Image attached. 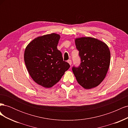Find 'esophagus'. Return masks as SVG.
<instances>
[{
  "instance_id": "obj_1",
  "label": "esophagus",
  "mask_w": 128,
  "mask_h": 128,
  "mask_svg": "<svg viewBox=\"0 0 128 128\" xmlns=\"http://www.w3.org/2000/svg\"><path fill=\"white\" fill-rule=\"evenodd\" d=\"M67 62H68V63L70 64V65H71L72 64V60H68V61H67Z\"/></svg>"
}]
</instances>
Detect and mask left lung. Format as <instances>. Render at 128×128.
<instances>
[{"label":"left lung","mask_w":128,"mask_h":128,"mask_svg":"<svg viewBox=\"0 0 128 128\" xmlns=\"http://www.w3.org/2000/svg\"><path fill=\"white\" fill-rule=\"evenodd\" d=\"M81 63L72 72L77 82L85 89L98 86L105 78L110 61V50L104 42L90 37L75 40Z\"/></svg>","instance_id":"1"}]
</instances>
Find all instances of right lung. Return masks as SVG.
<instances>
[{"mask_svg": "<svg viewBox=\"0 0 128 128\" xmlns=\"http://www.w3.org/2000/svg\"><path fill=\"white\" fill-rule=\"evenodd\" d=\"M60 38L56 33L37 37L25 49L24 60L30 76L45 88L54 86L70 67L57 48Z\"/></svg>", "mask_w": 128, "mask_h": 128, "instance_id": "obj_1", "label": "right lung"}]
</instances>
